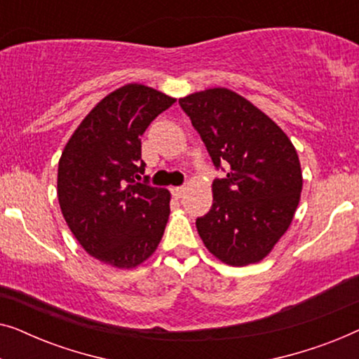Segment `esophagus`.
Wrapping results in <instances>:
<instances>
[{
  "instance_id": "esophagus-1",
  "label": "esophagus",
  "mask_w": 359,
  "mask_h": 359,
  "mask_svg": "<svg viewBox=\"0 0 359 359\" xmlns=\"http://www.w3.org/2000/svg\"><path fill=\"white\" fill-rule=\"evenodd\" d=\"M184 193H186V188H184V186H175V188H171V194H173L176 199L183 198Z\"/></svg>"
}]
</instances>
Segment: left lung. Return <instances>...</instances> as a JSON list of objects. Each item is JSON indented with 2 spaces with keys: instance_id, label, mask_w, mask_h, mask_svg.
Segmentation results:
<instances>
[{
  "instance_id": "1",
  "label": "left lung",
  "mask_w": 359,
  "mask_h": 359,
  "mask_svg": "<svg viewBox=\"0 0 359 359\" xmlns=\"http://www.w3.org/2000/svg\"><path fill=\"white\" fill-rule=\"evenodd\" d=\"M215 168L212 208L196 219L205 248L232 266L258 263L292 222L302 191L297 151L276 122L227 88L181 97Z\"/></svg>"
}]
</instances>
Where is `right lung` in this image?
<instances>
[{
	"label": "right lung",
	"instance_id": "1",
	"mask_svg": "<svg viewBox=\"0 0 359 359\" xmlns=\"http://www.w3.org/2000/svg\"><path fill=\"white\" fill-rule=\"evenodd\" d=\"M176 100L130 83L93 107L58 161L57 194L65 222L91 257L119 269L144 263L158 247L170 191L140 180V137Z\"/></svg>",
	"mask_w": 359,
	"mask_h": 359
}]
</instances>
